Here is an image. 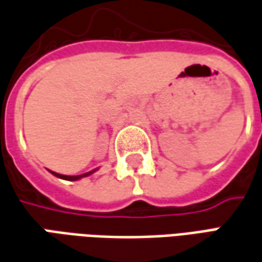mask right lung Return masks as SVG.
Segmentation results:
<instances>
[{"label":"right lung","instance_id":"right-lung-1","mask_svg":"<svg viewBox=\"0 0 262 262\" xmlns=\"http://www.w3.org/2000/svg\"><path fill=\"white\" fill-rule=\"evenodd\" d=\"M94 170L92 172H87V173H83V175H76V176H67V175H60V173H56V172H51L53 175L57 176V178H61V179H67V181H77L80 178H84V176H89L90 173H93Z\"/></svg>","mask_w":262,"mask_h":262}]
</instances>
